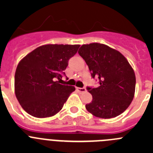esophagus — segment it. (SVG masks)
Masks as SVG:
<instances>
[{
    "label": "esophagus",
    "mask_w": 153,
    "mask_h": 153,
    "mask_svg": "<svg viewBox=\"0 0 153 153\" xmlns=\"http://www.w3.org/2000/svg\"><path fill=\"white\" fill-rule=\"evenodd\" d=\"M76 90H77V91H79V93H83V92L86 91V89L80 88V87H76Z\"/></svg>",
    "instance_id": "1"
}]
</instances>
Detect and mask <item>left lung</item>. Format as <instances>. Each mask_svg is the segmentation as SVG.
Segmentation results:
<instances>
[{"label": "left lung", "instance_id": "1", "mask_svg": "<svg viewBox=\"0 0 153 153\" xmlns=\"http://www.w3.org/2000/svg\"><path fill=\"white\" fill-rule=\"evenodd\" d=\"M79 54L91 72L99 79L97 88L88 87L91 102L86 105L87 111L95 117L110 119L117 117L129 107L136 89V75L126 58L106 44H83Z\"/></svg>", "mask_w": 153, "mask_h": 153}]
</instances>
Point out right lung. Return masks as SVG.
I'll return each mask as SVG.
<instances>
[{
    "label": "right lung",
    "mask_w": 153,
    "mask_h": 153,
    "mask_svg": "<svg viewBox=\"0 0 153 153\" xmlns=\"http://www.w3.org/2000/svg\"><path fill=\"white\" fill-rule=\"evenodd\" d=\"M79 44H46L29 53L19 62L14 76V92L19 103L32 117H53L62 109L72 86L60 84L68 60Z\"/></svg>",
    "instance_id": "obj_1"
}]
</instances>
